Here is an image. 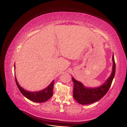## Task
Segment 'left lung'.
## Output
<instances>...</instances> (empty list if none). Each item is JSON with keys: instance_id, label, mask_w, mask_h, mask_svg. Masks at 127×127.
Returning <instances> with one entry per match:
<instances>
[{"instance_id": "left-lung-1", "label": "left lung", "mask_w": 127, "mask_h": 127, "mask_svg": "<svg viewBox=\"0 0 127 127\" xmlns=\"http://www.w3.org/2000/svg\"><path fill=\"white\" fill-rule=\"evenodd\" d=\"M112 61L113 66L111 74L104 84L100 87L96 88L86 87L81 82L72 77V80L74 82L73 96L79 104L87 105L93 103L101 99L107 93L115 75L116 64L114 55L112 56Z\"/></svg>"}]
</instances>
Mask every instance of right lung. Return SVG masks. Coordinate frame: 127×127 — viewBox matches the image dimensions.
Returning <instances> with one entry per match:
<instances>
[{
    "label": "right lung",
    "mask_w": 127,
    "mask_h": 127,
    "mask_svg": "<svg viewBox=\"0 0 127 127\" xmlns=\"http://www.w3.org/2000/svg\"><path fill=\"white\" fill-rule=\"evenodd\" d=\"M14 68H15V65H14ZM15 80L16 85L17 86V87L19 90L21 92L23 95L26 97L30 100L36 102H43L47 101L51 96L53 95V85H54V80L51 82L49 86L46 88L44 89L39 92H29L21 87L18 84V83L16 79L15 76Z\"/></svg>",
    "instance_id": "obj_1"
}]
</instances>
